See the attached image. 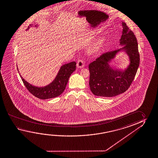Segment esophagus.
Returning a JSON list of instances; mask_svg holds the SVG:
<instances>
[{
  "label": "esophagus",
  "instance_id": "esophagus-1",
  "mask_svg": "<svg viewBox=\"0 0 158 158\" xmlns=\"http://www.w3.org/2000/svg\"><path fill=\"white\" fill-rule=\"evenodd\" d=\"M77 67L79 68H82L84 66V63L82 60H79L77 62Z\"/></svg>",
  "mask_w": 158,
  "mask_h": 158
}]
</instances>
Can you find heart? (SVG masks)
<instances>
[{
    "label": "heart",
    "mask_w": 158,
    "mask_h": 158,
    "mask_svg": "<svg viewBox=\"0 0 158 158\" xmlns=\"http://www.w3.org/2000/svg\"><path fill=\"white\" fill-rule=\"evenodd\" d=\"M106 39L104 37H100L89 44L86 48L87 52L90 54H95L100 51L106 43Z\"/></svg>",
    "instance_id": "obj_1"
}]
</instances>
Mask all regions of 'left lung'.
<instances>
[{
  "label": "left lung",
  "mask_w": 158,
  "mask_h": 158,
  "mask_svg": "<svg viewBox=\"0 0 158 158\" xmlns=\"http://www.w3.org/2000/svg\"><path fill=\"white\" fill-rule=\"evenodd\" d=\"M122 34L119 40L121 48L102 54L89 65V86L94 95L113 97L123 93L135 79L140 62L136 37L126 23L122 22ZM119 52H125L129 57L130 64L124 70L114 69L109 63Z\"/></svg>",
  "instance_id": "1"
}]
</instances>
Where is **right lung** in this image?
<instances>
[{"instance_id": "obj_1", "label": "right lung", "mask_w": 158, "mask_h": 158, "mask_svg": "<svg viewBox=\"0 0 158 158\" xmlns=\"http://www.w3.org/2000/svg\"><path fill=\"white\" fill-rule=\"evenodd\" d=\"M39 26V25H36L34 26L37 27ZM32 26H32L31 24L30 26H29L28 29L27 30H29ZM17 69L19 71L18 67ZM75 62H72L67 64L63 65L62 66H61L60 68V69L57 74V76L54 78V80L52 81V83L43 87H37L36 86L31 85V84H30L25 79H23L20 74H19L24 85L27 89V90L30 91V93H31L33 95L36 96L37 98L44 100L48 98H54L62 94L63 92L64 91L70 75L75 71Z\"/></svg>"}]
</instances>
